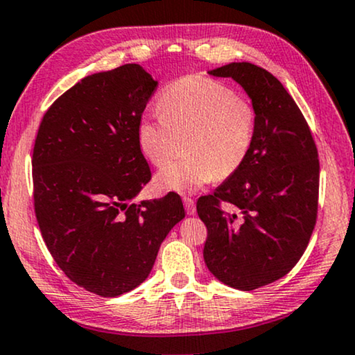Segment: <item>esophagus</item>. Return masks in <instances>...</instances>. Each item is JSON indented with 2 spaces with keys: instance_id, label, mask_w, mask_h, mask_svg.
<instances>
[{
  "instance_id": "34e87169",
  "label": "esophagus",
  "mask_w": 355,
  "mask_h": 355,
  "mask_svg": "<svg viewBox=\"0 0 355 355\" xmlns=\"http://www.w3.org/2000/svg\"><path fill=\"white\" fill-rule=\"evenodd\" d=\"M183 205H185L187 214H190V216L195 214V212H196V205H195V201L191 200V198H183Z\"/></svg>"
}]
</instances>
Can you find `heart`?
Wrapping results in <instances>:
<instances>
[{"label": "heart", "mask_w": 355, "mask_h": 355, "mask_svg": "<svg viewBox=\"0 0 355 355\" xmlns=\"http://www.w3.org/2000/svg\"><path fill=\"white\" fill-rule=\"evenodd\" d=\"M162 113H146L136 128L144 157L162 165L173 153V136L188 135L187 157L155 175L162 191L193 193L216 177L237 172L252 150L257 115L232 89L206 76H187L160 94Z\"/></svg>", "instance_id": "b5f03b06"}]
</instances>
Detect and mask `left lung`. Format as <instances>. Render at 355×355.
Instances as JSON below:
<instances>
[{
  "mask_svg": "<svg viewBox=\"0 0 355 355\" xmlns=\"http://www.w3.org/2000/svg\"><path fill=\"white\" fill-rule=\"evenodd\" d=\"M209 74L243 87L257 133L242 167L196 202L207 229L202 257L220 282L253 291L286 276L310 242L318 212V150L300 108L266 69L243 61Z\"/></svg>",
  "mask_w": 355,
  "mask_h": 355,
  "instance_id": "1",
  "label": "left lung"
}]
</instances>
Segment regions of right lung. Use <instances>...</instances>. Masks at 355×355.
I'll return each mask as SVG.
<instances>
[{"label":"right lung","instance_id":"1","mask_svg":"<svg viewBox=\"0 0 355 355\" xmlns=\"http://www.w3.org/2000/svg\"><path fill=\"white\" fill-rule=\"evenodd\" d=\"M157 81L130 63L81 79L42 118L32 155L42 237L74 284L116 297L146 281L185 217L177 193L131 205L150 180L136 128Z\"/></svg>","mask_w":355,"mask_h":355}]
</instances>
